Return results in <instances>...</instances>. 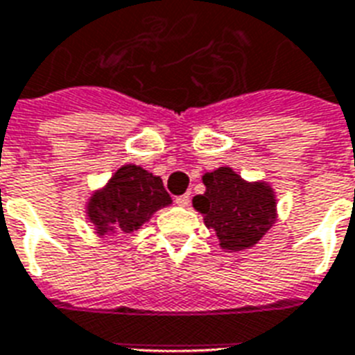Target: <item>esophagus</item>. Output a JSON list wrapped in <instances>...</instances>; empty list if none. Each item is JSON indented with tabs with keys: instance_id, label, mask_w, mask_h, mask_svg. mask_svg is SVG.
<instances>
[{
	"instance_id": "1",
	"label": "esophagus",
	"mask_w": 355,
	"mask_h": 355,
	"mask_svg": "<svg viewBox=\"0 0 355 355\" xmlns=\"http://www.w3.org/2000/svg\"><path fill=\"white\" fill-rule=\"evenodd\" d=\"M189 202H191V196H189V194H181V196L175 198V203H178V205H181V207H187V205H189Z\"/></svg>"
}]
</instances>
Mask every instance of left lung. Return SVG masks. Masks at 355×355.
Masks as SVG:
<instances>
[{
	"label": "left lung",
	"mask_w": 355,
	"mask_h": 355,
	"mask_svg": "<svg viewBox=\"0 0 355 355\" xmlns=\"http://www.w3.org/2000/svg\"><path fill=\"white\" fill-rule=\"evenodd\" d=\"M205 192L192 200L224 250L254 246L276 222V198L265 181L248 183L230 166L203 175Z\"/></svg>",
	"instance_id": "left-lung-1"
}]
</instances>
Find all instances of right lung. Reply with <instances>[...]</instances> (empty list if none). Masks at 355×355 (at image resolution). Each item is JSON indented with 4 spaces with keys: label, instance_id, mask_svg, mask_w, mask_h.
Here are the masks:
<instances>
[{
    "label": "right lung",
    "instance_id": "add662e5",
    "mask_svg": "<svg viewBox=\"0 0 355 355\" xmlns=\"http://www.w3.org/2000/svg\"><path fill=\"white\" fill-rule=\"evenodd\" d=\"M170 203L172 198L164 191L159 175L137 164H125L114 172L101 191L92 194L87 215L98 235L131 233Z\"/></svg>",
    "mask_w": 355,
    "mask_h": 355
}]
</instances>
